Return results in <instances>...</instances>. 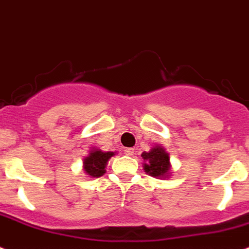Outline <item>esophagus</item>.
I'll return each instance as SVG.
<instances>
[{
	"mask_svg": "<svg viewBox=\"0 0 249 249\" xmlns=\"http://www.w3.org/2000/svg\"><path fill=\"white\" fill-rule=\"evenodd\" d=\"M124 152H125V155H127V156H133L134 154H135V150H134L133 147H126V149L124 150Z\"/></svg>",
	"mask_w": 249,
	"mask_h": 249,
	"instance_id": "obj_1",
	"label": "esophagus"
}]
</instances>
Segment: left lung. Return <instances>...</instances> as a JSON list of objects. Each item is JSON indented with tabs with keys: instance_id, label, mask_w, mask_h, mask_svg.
<instances>
[{
	"instance_id": "1",
	"label": "left lung",
	"mask_w": 249,
	"mask_h": 249,
	"mask_svg": "<svg viewBox=\"0 0 249 249\" xmlns=\"http://www.w3.org/2000/svg\"><path fill=\"white\" fill-rule=\"evenodd\" d=\"M141 156L146 161L144 163V170L146 174H150L154 178H162L169 172L170 158L163 147L156 146L149 152H142Z\"/></svg>"
}]
</instances>
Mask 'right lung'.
Returning a JSON list of instances; mask_svg holds the SVG:
<instances>
[{
	"label": "right lung",
	"mask_w": 249,
	"mask_h": 249,
	"mask_svg": "<svg viewBox=\"0 0 249 249\" xmlns=\"http://www.w3.org/2000/svg\"><path fill=\"white\" fill-rule=\"evenodd\" d=\"M114 155V152H103L100 150H93L88 158L84 159V170L91 178H100L105 172L107 162Z\"/></svg>",
	"instance_id": "obj_1"
}]
</instances>
